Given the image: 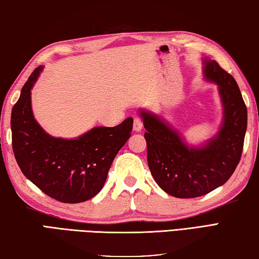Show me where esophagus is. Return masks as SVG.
Instances as JSON below:
<instances>
[{
    "instance_id": "esophagus-1",
    "label": "esophagus",
    "mask_w": 259,
    "mask_h": 259,
    "mask_svg": "<svg viewBox=\"0 0 259 259\" xmlns=\"http://www.w3.org/2000/svg\"><path fill=\"white\" fill-rule=\"evenodd\" d=\"M133 128H134L135 132H140L141 130L143 128V121H142V119L140 118V117H135V118H134Z\"/></svg>"
}]
</instances>
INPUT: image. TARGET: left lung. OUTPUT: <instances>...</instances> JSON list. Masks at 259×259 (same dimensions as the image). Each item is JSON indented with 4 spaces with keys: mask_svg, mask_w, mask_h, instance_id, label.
Masks as SVG:
<instances>
[{
    "mask_svg": "<svg viewBox=\"0 0 259 259\" xmlns=\"http://www.w3.org/2000/svg\"><path fill=\"white\" fill-rule=\"evenodd\" d=\"M205 76L215 82L224 119L215 138L188 148L180 135L153 114L142 110L148 164L159 187L171 196H203L228 182L240 161L247 130V107L236 80L215 61L205 60Z\"/></svg>",
    "mask_w": 259,
    "mask_h": 259,
    "instance_id": "8db88e82",
    "label": "left lung"
}]
</instances>
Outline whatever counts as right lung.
<instances>
[{
  "label": "right lung",
  "instance_id": "1",
  "mask_svg": "<svg viewBox=\"0 0 259 259\" xmlns=\"http://www.w3.org/2000/svg\"><path fill=\"white\" fill-rule=\"evenodd\" d=\"M42 67L24 83L12 108L14 157L22 174L48 196L62 203H81L98 194L110 165L130 139L133 118L114 127H95L75 140L45 133L33 118L30 90Z\"/></svg>",
  "mask_w": 259,
  "mask_h": 259
}]
</instances>
